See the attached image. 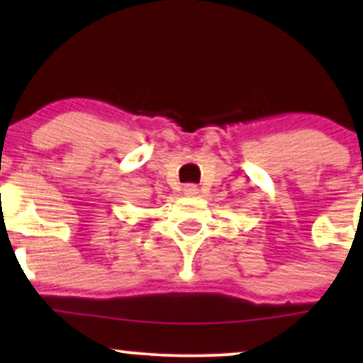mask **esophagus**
<instances>
[{
	"instance_id": "esophagus-1",
	"label": "esophagus",
	"mask_w": 363,
	"mask_h": 363,
	"mask_svg": "<svg viewBox=\"0 0 363 363\" xmlns=\"http://www.w3.org/2000/svg\"><path fill=\"white\" fill-rule=\"evenodd\" d=\"M198 187H196L194 184H187L186 187H184V194H187V196H194V194H198Z\"/></svg>"
}]
</instances>
